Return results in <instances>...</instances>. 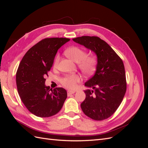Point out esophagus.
Segmentation results:
<instances>
[{"label": "esophagus", "instance_id": "obj_1", "mask_svg": "<svg viewBox=\"0 0 148 148\" xmlns=\"http://www.w3.org/2000/svg\"><path fill=\"white\" fill-rule=\"evenodd\" d=\"M75 92V91H70L69 90L67 91V94H68V96H70V95H72V94H74Z\"/></svg>", "mask_w": 148, "mask_h": 148}]
</instances>
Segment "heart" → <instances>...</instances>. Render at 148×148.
<instances>
[{
	"label": "heart",
	"mask_w": 148,
	"mask_h": 148,
	"mask_svg": "<svg viewBox=\"0 0 148 148\" xmlns=\"http://www.w3.org/2000/svg\"><path fill=\"white\" fill-rule=\"evenodd\" d=\"M66 55L73 61L77 62L78 67L84 74H91L95 70L97 60L93 56H86V52L82 48L73 46L66 51ZM60 56L57 54L53 62V66L56 67L59 62ZM80 81V77L78 75L72 74L66 75L61 79V83L67 88L73 89L77 86Z\"/></svg>",
	"instance_id": "b5f03b06"
}]
</instances>
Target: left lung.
<instances>
[{
	"label": "left lung",
	"instance_id": "left-lung-1",
	"mask_svg": "<svg viewBox=\"0 0 148 148\" xmlns=\"http://www.w3.org/2000/svg\"><path fill=\"white\" fill-rule=\"evenodd\" d=\"M97 56L96 70L93 77L84 83L92 88L84 92L86 98L81 104L84 114L95 120L109 118L118 109L127 89L125 67L122 60L112 47L97 36L73 38Z\"/></svg>",
	"mask_w": 148,
	"mask_h": 148
}]
</instances>
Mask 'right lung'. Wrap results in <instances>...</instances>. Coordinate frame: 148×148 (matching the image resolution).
Returning <instances> with one entry per match:
<instances>
[{
  "mask_svg": "<svg viewBox=\"0 0 148 148\" xmlns=\"http://www.w3.org/2000/svg\"><path fill=\"white\" fill-rule=\"evenodd\" d=\"M70 40L44 39L30 48L20 62L16 74L17 90L25 107L37 117L56 115L66 99L64 88L50 89L45 85L44 78L52 66L58 49Z\"/></svg>",
  "mask_w": 148,
  "mask_h": 148,
  "instance_id": "obj_1",
  "label": "right lung"
}]
</instances>
